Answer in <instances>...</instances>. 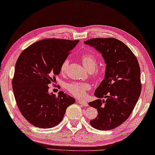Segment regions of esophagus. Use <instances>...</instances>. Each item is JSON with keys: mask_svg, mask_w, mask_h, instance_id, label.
Returning a JSON list of instances; mask_svg holds the SVG:
<instances>
[{"mask_svg": "<svg viewBox=\"0 0 155 155\" xmlns=\"http://www.w3.org/2000/svg\"><path fill=\"white\" fill-rule=\"evenodd\" d=\"M78 102H79V104H80L84 106V107H88V103L86 101L84 100H78Z\"/></svg>", "mask_w": 155, "mask_h": 155, "instance_id": "34e87169", "label": "esophagus"}]
</instances>
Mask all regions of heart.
<instances>
[{"mask_svg":"<svg viewBox=\"0 0 155 155\" xmlns=\"http://www.w3.org/2000/svg\"><path fill=\"white\" fill-rule=\"evenodd\" d=\"M80 59H81V61L84 68L88 71H92L93 76L97 77V76H99L102 74L101 70L95 69L97 65V59L94 55L91 54V53H84V54L82 55ZM68 65V59H65L61 65L60 70L61 73H65L66 72ZM65 87H66V90L73 96L82 97L85 95L87 91L90 90L91 85L89 83H85V82H73L71 83L67 84Z\"/></svg>","mask_w":155,"mask_h":155,"instance_id":"obj_1","label":"heart"}]
</instances>
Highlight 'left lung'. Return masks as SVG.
I'll return each mask as SVG.
<instances>
[{
	"label": "left lung",
	"instance_id": "1",
	"mask_svg": "<svg viewBox=\"0 0 155 155\" xmlns=\"http://www.w3.org/2000/svg\"><path fill=\"white\" fill-rule=\"evenodd\" d=\"M84 43L101 54L107 64L104 79L94 92L98 99L89 103L98 112L90 123L98 130H111L128 119L140 95L138 61L132 51L115 38H95Z\"/></svg>",
	"mask_w": 155,
	"mask_h": 155
}]
</instances>
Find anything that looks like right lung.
<instances>
[{
    "label": "right lung",
    "instance_id": "obj_1",
    "mask_svg": "<svg viewBox=\"0 0 155 155\" xmlns=\"http://www.w3.org/2000/svg\"><path fill=\"white\" fill-rule=\"evenodd\" d=\"M78 40L44 39L21 53L15 68L12 90L20 113L31 125L50 128L63 120L75 99L60 91L48 93V84L56 80L61 65Z\"/></svg>",
    "mask_w": 155,
    "mask_h": 155
}]
</instances>
